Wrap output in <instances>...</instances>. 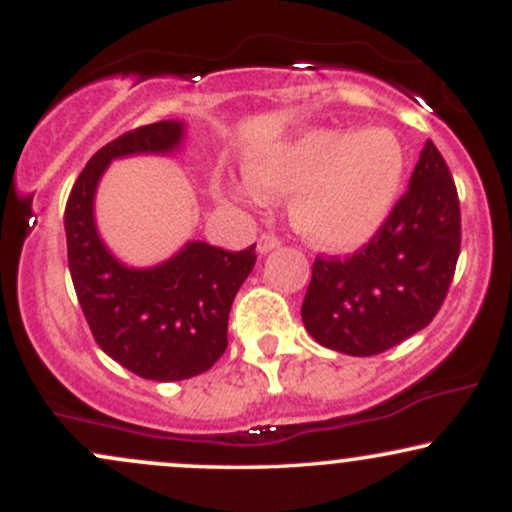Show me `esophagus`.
Here are the masks:
<instances>
[{
  "label": "esophagus",
  "instance_id": "34e87169",
  "mask_svg": "<svg viewBox=\"0 0 512 512\" xmlns=\"http://www.w3.org/2000/svg\"><path fill=\"white\" fill-rule=\"evenodd\" d=\"M279 243H281V240L272 236V233H262L260 240H257V252H260V255H267V252L279 248Z\"/></svg>",
  "mask_w": 512,
  "mask_h": 512
}]
</instances>
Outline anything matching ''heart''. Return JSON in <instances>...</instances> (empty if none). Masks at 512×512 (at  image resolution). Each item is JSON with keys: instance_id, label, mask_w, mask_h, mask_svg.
Returning <instances> with one entry per match:
<instances>
[{"instance_id": "1", "label": "heart", "mask_w": 512, "mask_h": 512, "mask_svg": "<svg viewBox=\"0 0 512 512\" xmlns=\"http://www.w3.org/2000/svg\"><path fill=\"white\" fill-rule=\"evenodd\" d=\"M404 170L407 154L390 129L310 127L250 154L245 180L216 178V192L233 202L293 192L289 216L305 240L325 250H354L392 214Z\"/></svg>"}]
</instances>
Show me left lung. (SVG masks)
Returning a JSON list of instances; mask_svg holds the SVG:
<instances>
[{
  "label": "left lung",
  "mask_w": 512,
  "mask_h": 512,
  "mask_svg": "<svg viewBox=\"0 0 512 512\" xmlns=\"http://www.w3.org/2000/svg\"><path fill=\"white\" fill-rule=\"evenodd\" d=\"M460 257V202L436 144L426 142L409 190L366 248L317 257L303 325L317 344L375 356L424 330L450 289Z\"/></svg>",
  "instance_id": "1"
}]
</instances>
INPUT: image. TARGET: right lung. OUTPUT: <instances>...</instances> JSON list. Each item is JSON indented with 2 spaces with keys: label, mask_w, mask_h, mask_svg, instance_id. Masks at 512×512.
Masks as SVG:
<instances>
[{
  "label": "right lung",
  "mask_w": 512,
  "mask_h": 512,
  "mask_svg": "<svg viewBox=\"0 0 512 512\" xmlns=\"http://www.w3.org/2000/svg\"><path fill=\"white\" fill-rule=\"evenodd\" d=\"M185 122L161 120L105 144L74 182L64 209L74 291L101 349L134 375L158 383L204 373L226 351L233 298L255 267V245L228 252L187 240L154 267H132L110 252L96 226V192L117 158L170 156Z\"/></svg>",
  "instance_id": "add662e5"
}]
</instances>
